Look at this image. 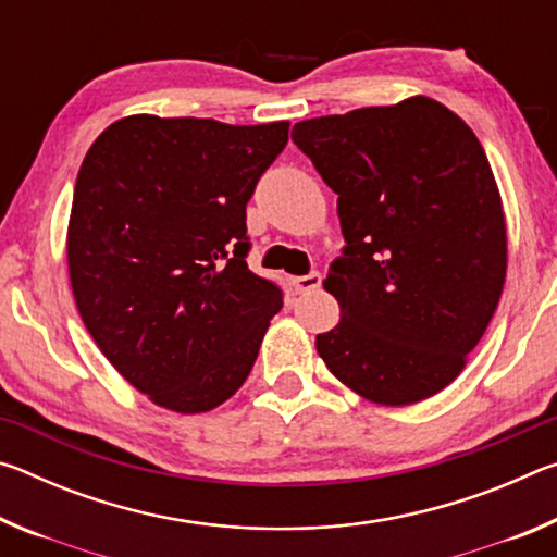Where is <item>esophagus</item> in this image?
<instances>
[{
    "instance_id": "34e87169",
    "label": "esophagus",
    "mask_w": 557,
    "mask_h": 557,
    "mask_svg": "<svg viewBox=\"0 0 557 557\" xmlns=\"http://www.w3.org/2000/svg\"><path fill=\"white\" fill-rule=\"evenodd\" d=\"M319 285H322V275H319V272H309V275H299L292 280V287H295V292H299V295L314 292Z\"/></svg>"
}]
</instances>
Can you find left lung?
Returning a JSON list of instances; mask_svg holds the SVG:
<instances>
[{
  "mask_svg": "<svg viewBox=\"0 0 557 557\" xmlns=\"http://www.w3.org/2000/svg\"><path fill=\"white\" fill-rule=\"evenodd\" d=\"M292 143L338 196L346 245L317 336L338 381L381 405L440 393L484 336L506 280V223L474 132L430 98L297 122Z\"/></svg>",
  "mask_w": 557,
  "mask_h": 557,
  "instance_id": "left-lung-1",
  "label": "left lung"
}]
</instances>
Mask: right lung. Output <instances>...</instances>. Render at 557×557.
<instances>
[{
    "label": "right lung",
    "mask_w": 557,
    "mask_h": 557,
    "mask_svg": "<svg viewBox=\"0 0 557 557\" xmlns=\"http://www.w3.org/2000/svg\"><path fill=\"white\" fill-rule=\"evenodd\" d=\"M287 132L132 115L83 159L69 223L75 305L108 361L166 410L228 400L282 309L277 282L245 262V206Z\"/></svg>",
    "instance_id": "1"
}]
</instances>
